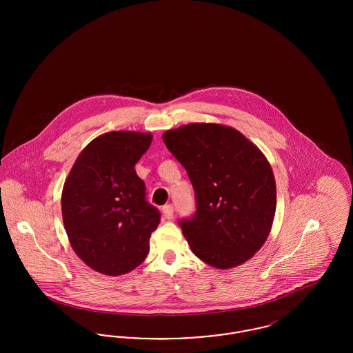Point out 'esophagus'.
Instances as JSON below:
<instances>
[{
    "instance_id": "obj_1",
    "label": "esophagus",
    "mask_w": 353,
    "mask_h": 353,
    "mask_svg": "<svg viewBox=\"0 0 353 353\" xmlns=\"http://www.w3.org/2000/svg\"><path fill=\"white\" fill-rule=\"evenodd\" d=\"M163 214L167 219H173V205L172 203L163 206Z\"/></svg>"
}]
</instances>
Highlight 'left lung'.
I'll return each mask as SVG.
<instances>
[{
  "label": "left lung",
  "mask_w": 353,
  "mask_h": 353,
  "mask_svg": "<svg viewBox=\"0 0 353 353\" xmlns=\"http://www.w3.org/2000/svg\"><path fill=\"white\" fill-rule=\"evenodd\" d=\"M163 140L194 189V214L179 219L192 252L217 269L250 259L269 236L276 206L263 153L219 124H188L167 131Z\"/></svg>",
  "instance_id": "1"
}]
</instances>
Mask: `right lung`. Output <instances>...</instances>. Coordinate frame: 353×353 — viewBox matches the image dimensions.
<instances>
[{
    "mask_svg": "<svg viewBox=\"0 0 353 353\" xmlns=\"http://www.w3.org/2000/svg\"><path fill=\"white\" fill-rule=\"evenodd\" d=\"M150 134L114 131L94 139L62 192L63 225L74 252L91 269L123 275L148 255L160 212L145 199L134 164L151 145Z\"/></svg>",
    "mask_w": 353,
    "mask_h": 353,
    "instance_id": "1",
    "label": "right lung"
}]
</instances>
